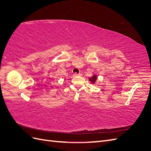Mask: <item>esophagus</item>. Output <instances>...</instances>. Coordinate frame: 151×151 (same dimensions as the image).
Returning <instances> with one entry per match:
<instances>
[{
	"mask_svg": "<svg viewBox=\"0 0 151 151\" xmlns=\"http://www.w3.org/2000/svg\"><path fill=\"white\" fill-rule=\"evenodd\" d=\"M82 75H83V74H82L81 73H79V74H77V73H74V77L78 76H81Z\"/></svg>",
	"mask_w": 151,
	"mask_h": 151,
	"instance_id": "obj_1",
	"label": "esophagus"
}]
</instances>
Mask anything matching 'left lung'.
<instances>
[{
	"instance_id": "left-lung-1",
	"label": "left lung",
	"mask_w": 151,
	"mask_h": 151,
	"mask_svg": "<svg viewBox=\"0 0 151 151\" xmlns=\"http://www.w3.org/2000/svg\"><path fill=\"white\" fill-rule=\"evenodd\" d=\"M97 79V77L96 76H93L91 78H89V81L91 82V83H96V81Z\"/></svg>"
}]
</instances>
